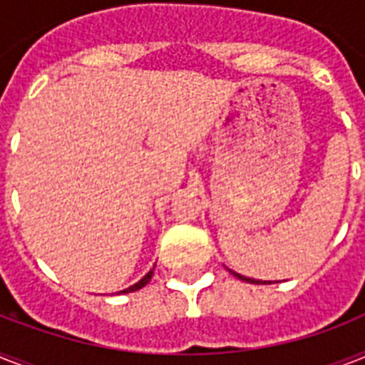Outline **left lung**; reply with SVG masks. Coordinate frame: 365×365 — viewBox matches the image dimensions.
Masks as SVG:
<instances>
[{"label": "left lung", "instance_id": "obj_1", "mask_svg": "<svg viewBox=\"0 0 365 365\" xmlns=\"http://www.w3.org/2000/svg\"><path fill=\"white\" fill-rule=\"evenodd\" d=\"M233 277H237L239 280H244V282H248V284H271V282H267V280H255V278H250V277H242V274H239V272H235V271H229Z\"/></svg>", "mask_w": 365, "mask_h": 365}]
</instances>
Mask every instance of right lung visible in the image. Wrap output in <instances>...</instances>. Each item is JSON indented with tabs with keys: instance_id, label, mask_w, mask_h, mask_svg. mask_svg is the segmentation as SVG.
<instances>
[{
	"instance_id": "right-lung-1",
	"label": "right lung",
	"mask_w": 365,
	"mask_h": 365,
	"mask_svg": "<svg viewBox=\"0 0 365 365\" xmlns=\"http://www.w3.org/2000/svg\"><path fill=\"white\" fill-rule=\"evenodd\" d=\"M153 269H155V267H153ZM153 269H151V271H149L148 274H145V277L142 278V280H138L136 284H132L130 288L121 289V292H119V294H130V292H138V289H140V288H143V286H145V284H148L149 280H151V277H153Z\"/></svg>"
}]
</instances>
